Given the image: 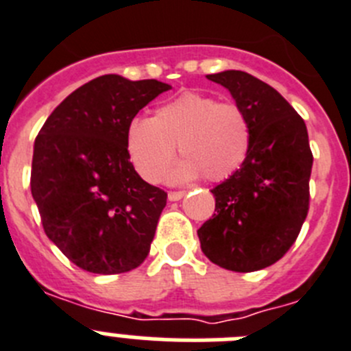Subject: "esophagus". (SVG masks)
<instances>
[{
    "label": "esophagus",
    "mask_w": 351,
    "mask_h": 351,
    "mask_svg": "<svg viewBox=\"0 0 351 351\" xmlns=\"http://www.w3.org/2000/svg\"><path fill=\"white\" fill-rule=\"evenodd\" d=\"M183 195H185V192H183V191H171L168 194V197H169V201H180Z\"/></svg>",
    "instance_id": "1"
}]
</instances>
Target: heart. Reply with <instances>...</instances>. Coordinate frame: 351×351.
<instances>
[{
  "label": "heart",
  "instance_id": "1",
  "mask_svg": "<svg viewBox=\"0 0 351 351\" xmlns=\"http://www.w3.org/2000/svg\"><path fill=\"white\" fill-rule=\"evenodd\" d=\"M125 145L132 166L148 183L162 178L175 147L183 160L171 171V180L185 182L203 175L208 182H222L248 156L250 124L236 103L185 93L160 105L152 119H132Z\"/></svg>",
  "mask_w": 351,
  "mask_h": 351
}]
</instances>
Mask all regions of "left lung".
<instances>
[{
	"label": "left lung",
	"mask_w": 351,
	"mask_h": 351,
	"mask_svg": "<svg viewBox=\"0 0 351 351\" xmlns=\"http://www.w3.org/2000/svg\"><path fill=\"white\" fill-rule=\"evenodd\" d=\"M208 78L245 110L250 148L241 168L211 189L215 213L197 236L213 264L252 273L280 261L301 232L313 166L308 129L282 94L250 73L229 69Z\"/></svg>",
	"instance_id": "8db88e82"
}]
</instances>
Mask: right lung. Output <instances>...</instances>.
Listing matches in <instances>:
<instances>
[{"label": "right lung", "instance_id": "1", "mask_svg": "<svg viewBox=\"0 0 351 351\" xmlns=\"http://www.w3.org/2000/svg\"><path fill=\"white\" fill-rule=\"evenodd\" d=\"M169 89L103 75L69 94L38 132L31 194L45 234L80 269L125 273L150 252L168 194L134 171L125 134Z\"/></svg>", "mask_w": 351, "mask_h": 351}]
</instances>
